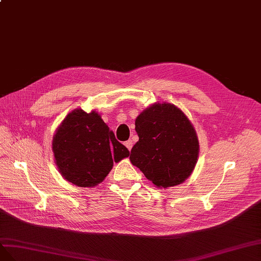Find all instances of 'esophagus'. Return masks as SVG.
Returning a JSON list of instances; mask_svg holds the SVG:
<instances>
[{
    "label": "esophagus",
    "mask_w": 261,
    "mask_h": 261,
    "mask_svg": "<svg viewBox=\"0 0 261 261\" xmlns=\"http://www.w3.org/2000/svg\"><path fill=\"white\" fill-rule=\"evenodd\" d=\"M124 145L126 146V148H128L129 151H131V148H132V141H131V140H128V141H126V142H124Z\"/></svg>",
    "instance_id": "1"
}]
</instances>
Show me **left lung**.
Listing matches in <instances>:
<instances>
[{"mask_svg": "<svg viewBox=\"0 0 261 261\" xmlns=\"http://www.w3.org/2000/svg\"><path fill=\"white\" fill-rule=\"evenodd\" d=\"M139 141L130 161L156 187L184 182L195 168L199 142L195 128L173 103L156 102L136 119Z\"/></svg>", "mask_w": 261, "mask_h": 261, "instance_id": "1", "label": "left lung"}]
</instances>
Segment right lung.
Masks as SVG:
<instances>
[{
	"label": "right lung",
	"instance_id": "right-lung-1",
	"mask_svg": "<svg viewBox=\"0 0 261 261\" xmlns=\"http://www.w3.org/2000/svg\"><path fill=\"white\" fill-rule=\"evenodd\" d=\"M59 172L79 187L100 184L130 152L117 141L114 132L95 110L87 114L74 109L59 125L52 140Z\"/></svg>",
	"mask_w": 261,
	"mask_h": 261
}]
</instances>
